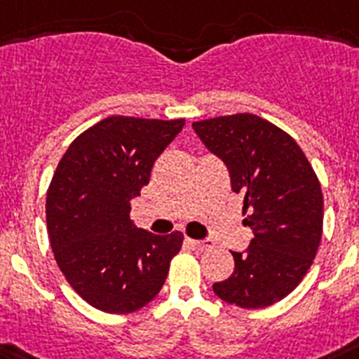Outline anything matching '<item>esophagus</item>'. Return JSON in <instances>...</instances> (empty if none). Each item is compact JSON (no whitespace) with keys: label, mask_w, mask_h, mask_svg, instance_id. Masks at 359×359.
I'll return each mask as SVG.
<instances>
[{"label":"esophagus","mask_w":359,"mask_h":359,"mask_svg":"<svg viewBox=\"0 0 359 359\" xmlns=\"http://www.w3.org/2000/svg\"><path fill=\"white\" fill-rule=\"evenodd\" d=\"M188 244H191L195 249H201V251H208V249L213 248V242H211L210 238H205V240L188 238Z\"/></svg>","instance_id":"34e87169"}]
</instances>
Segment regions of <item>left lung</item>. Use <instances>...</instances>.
<instances>
[{"instance_id":"1","label":"left lung","mask_w":359,"mask_h":359,"mask_svg":"<svg viewBox=\"0 0 359 359\" xmlns=\"http://www.w3.org/2000/svg\"><path fill=\"white\" fill-rule=\"evenodd\" d=\"M211 154L222 158L231 189L244 195V226L253 229L235 271L213 283L215 294L242 309H262L289 294L309 271L323 229L320 180L289 133L253 114L191 124Z\"/></svg>"}]
</instances>
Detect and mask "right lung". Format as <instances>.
I'll return each mask as SVG.
<instances>
[{
  "label": "right lung",
  "instance_id": "right-lung-1",
  "mask_svg": "<svg viewBox=\"0 0 359 359\" xmlns=\"http://www.w3.org/2000/svg\"><path fill=\"white\" fill-rule=\"evenodd\" d=\"M184 119L111 115L68 146L46 191V229L59 269L92 307L128 314L154 300L184 235H154L130 220L158 155Z\"/></svg>",
  "mask_w": 359,
  "mask_h": 359
}]
</instances>
